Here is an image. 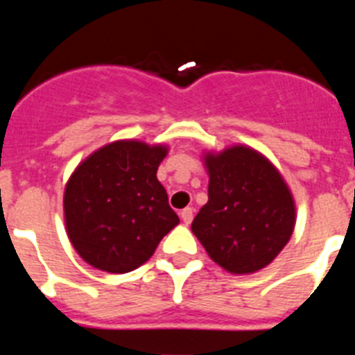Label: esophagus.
<instances>
[{"label":"esophagus","instance_id":"esophagus-1","mask_svg":"<svg viewBox=\"0 0 355 355\" xmlns=\"http://www.w3.org/2000/svg\"><path fill=\"white\" fill-rule=\"evenodd\" d=\"M181 220H183L187 225L190 224V222L193 220V209L192 208L181 209Z\"/></svg>","mask_w":355,"mask_h":355}]
</instances>
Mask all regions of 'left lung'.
<instances>
[{
    "label": "left lung",
    "mask_w": 355,
    "mask_h": 355,
    "mask_svg": "<svg viewBox=\"0 0 355 355\" xmlns=\"http://www.w3.org/2000/svg\"><path fill=\"white\" fill-rule=\"evenodd\" d=\"M208 202L192 231L209 258L231 274H252L274 261L290 240L295 202L265 156L245 146L206 155Z\"/></svg>",
    "instance_id": "obj_1"
}]
</instances>
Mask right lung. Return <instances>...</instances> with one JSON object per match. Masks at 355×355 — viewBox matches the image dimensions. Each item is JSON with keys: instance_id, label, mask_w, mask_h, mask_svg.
I'll return each mask as SVG.
<instances>
[{"instance_id": "right-lung-1", "label": "right lung", "mask_w": 355, "mask_h": 355, "mask_svg": "<svg viewBox=\"0 0 355 355\" xmlns=\"http://www.w3.org/2000/svg\"><path fill=\"white\" fill-rule=\"evenodd\" d=\"M167 147L119 140L78 165L64 196L72 247L94 268L126 274L180 224L156 178Z\"/></svg>"}]
</instances>
